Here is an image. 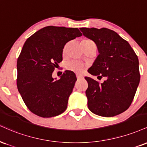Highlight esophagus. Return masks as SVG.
<instances>
[{
    "mask_svg": "<svg viewBox=\"0 0 147 147\" xmlns=\"http://www.w3.org/2000/svg\"><path fill=\"white\" fill-rule=\"evenodd\" d=\"M76 77H77V79H81L84 78V76L81 75H79V74H77V75H76Z\"/></svg>",
    "mask_w": 147,
    "mask_h": 147,
    "instance_id": "obj_1",
    "label": "esophagus"
}]
</instances>
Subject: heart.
I'll use <instances>...</instances> for the list:
<instances>
[{
  "instance_id": "obj_1",
  "label": "heart",
  "mask_w": 147,
  "mask_h": 147,
  "mask_svg": "<svg viewBox=\"0 0 147 147\" xmlns=\"http://www.w3.org/2000/svg\"><path fill=\"white\" fill-rule=\"evenodd\" d=\"M90 44L94 43L90 40H84L82 42V45H90ZM66 68L68 70L76 72V73H81L84 71L86 66L84 63L79 62V61H70L67 64Z\"/></svg>"
}]
</instances>
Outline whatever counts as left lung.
Returning <instances> with one entry per match:
<instances>
[{
	"instance_id": "obj_1",
	"label": "left lung",
	"mask_w": 147,
	"mask_h": 147,
	"mask_svg": "<svg viewBox=\"0 0 147 147\" xmlns=\"http://www.w3.org/2000/svg\"><path fill=\"white\" fill-rule=\"evenodd\" d=\"M83 35L95 42L99 53L88 72L100 79L99 84L86 77L88 107L94 114L112 117L129 107L140 83L138 56L128 42L107 28H80Z\"/></svg>"
}]
</instances>
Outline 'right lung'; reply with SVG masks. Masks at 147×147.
Segmentation results:
<instances>
[{
	"label": "right lung",
	"instance_id": "obj_1",
	"mask_svg": "<svg viewBox=\"0 0 147 147\" xmlns=\"http://www.w3.org/2000/svg\"><path fill=\"white\" fill-rule=\"evenodd\" d=\"M81 35L77 28L48 26L23 46L17 61V87L26 107L37 116L53 117L66 109L77 77L66 70L55 80L52 74L62 61L65 45Z\"/></svg>",
	"mask_w": 147,
	"mask_h": 147
}]
</instances>
